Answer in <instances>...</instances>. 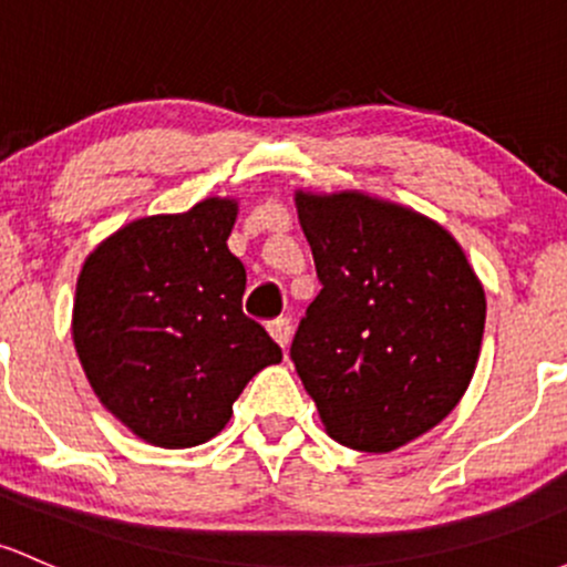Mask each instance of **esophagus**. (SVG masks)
<instances>
[{"instance_id": "esophagus-1", "label": "esophagus", "mask_w": 567, "mask_h": 567, "mask_svg": "<svg viewBox=\"0 0 567 567\" xmlns=\"http://www.w3.org/2000/svg\"><path fill=\"white\" fill-rule=\"evenodd\" d=\"M268 333H271V339L274 342L279 344V348H288V342H290V333H293V326H290V320L288 318H277V320H271V323H268Z\"/></svg>"}]
</instances>
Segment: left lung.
I'll list each match as a JSON object with an SVG mask.
<instances>
[{
    "mask_svg": "<svg viewBox=\"0 0 567 567\" xmlns=\"http://www.w3.org/2000/svg\"><path fill=\"white\" fill-rule=\"evenodd\" d=\"M320 293L290 344L326 432L385 454L437 426L475 372L486 299L449 230L361 193H296Z\"/></svg>",
    "mask_w": 567,
    "mask_h": 567,
    "instance_id": "8db88e82",
    "label": "left lung"
}]
</instances>
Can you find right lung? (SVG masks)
Instances as JSON below:
<instances>
[{
    "mask_svg": "<svg viewBox=\"0 0 567 567\" xmlns=\"http://www.w3.org/2000/svg\"><path fill=\"white\" fill-rule=\"evenodd\" d=\"M236 204L130 223L86 258L73 339L105 410L159 449H189L230 421L244 385L282 350L241 309L247 271L228 249Z\"/></svg>",
    "mask_w": 567,
    "mask_h": 567,
    "instance_id": "right-lung-1",
    "label": "right lung"
}]
</instances>
